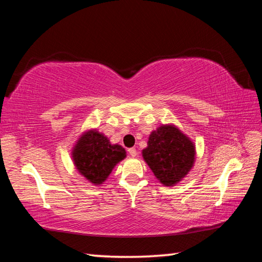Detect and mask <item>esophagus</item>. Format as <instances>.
<instances>
[{
	"instance_id": "34e87169",
	"label": "esophagus",
	"mask_w": 262,
	"mask_h": 262,
	"mask_svg": "<svg viewBox=\"0 0 262 262\" xmlns=\"http://www.w3.org/2000/svg\"><path fill=\"white\" fill-rule=\"evenodd\" d=\"M128 153H129V155H130L132 158H135L136 155H137V151H136V148H134V147L128 148Z\"/></svg>"
}]
</instances>
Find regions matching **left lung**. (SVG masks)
<instances>
[{"instance_id": "obj_1", "label": "left lung", "mask_w": 262, "mask_h": 262, "mask_svg": "<svg viewBox=\"0 0 262 262\" xmlns=\"http://www.w3.org/2000/svg\"><path fill=\"white\" fill-rule=\"evenodd\" d=\"M143 159L164 186H174L191 170L196 157L193 142L174 125H162L148 137Z\"/></svg>"}]
</instances>
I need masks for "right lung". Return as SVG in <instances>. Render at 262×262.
<instances>
[{
    "instance_id": "1",
    "label": "right lung",
    "mask_w": 262,
    "mask_h": 262,
    "mask_svg": "<svg viewBox=\"0 0 262 262\" xmlns=\"http://www.w3.org/2000/svg\"><path fill=\"white\" fill-rule=\"evenodd\" d=\"M72 158L77 171L89 182L99 186L107 180L116 164L126 158V151L118 144L113 145L102 133L90 129L77 140Z\"/></svg>"
}]
</instances>
